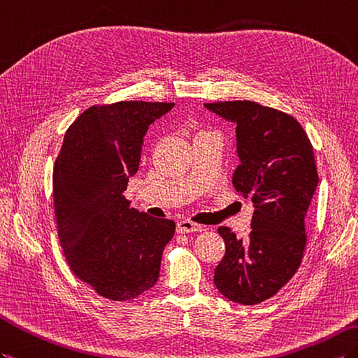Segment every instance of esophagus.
<instances>
[{
    "instance_id": "obj_1",
    "label": "esophagus",
    "mask_w": 358,
    "mask_h": 358,
    "mask_svg": "<svg viewBox=\"0 0 358 358\" xmlns=\"http://www.w3.org/2000/svg\"><path fill=\"white\" fill-rule=\"evenodd\" d=\"M203 226H199L196 222L182 220L177 222V231L178 234H190V231H201Z\"/></svg>"
}]
</instances>
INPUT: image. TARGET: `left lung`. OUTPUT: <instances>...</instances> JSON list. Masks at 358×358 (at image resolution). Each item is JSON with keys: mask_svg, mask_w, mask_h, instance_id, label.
Here are the masks:
<instances>
[{"mask_svg": "<svg viewBox=\"0 0 358 358\" xmlns=\"http://www.w3.org/2000/svg\"><path fill=\"white\" fill-rule=\"evenodd\" d=\"M204 106L236 123L241 164L231 182L255 204L247 239L218 229L226 253L213 282L231 302L256 305L285 287L303 259L305 217L319 182L314 149L301 123L284 111L252 101Z\"/></svg>", "mask_w": 358, "mask_h": 358, "instance_id": "left-lung-1", "label": "left lung"}]
</instances>
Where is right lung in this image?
Returning a JSON list of instances; mask_svg holds the SVG:
<instances>
[{
	"instance_id": "add662e5",
	"label": "right lung",
	"mask_w": 358,
	"mask_h": 358,
	"mask_svg": "<svg viewBox=\"0 0 358 358\" xmlns=\"http://www.w3.org/2000/svg\"><path fill=\"white\" fill-rule=\"evenodd\" d=\"M173 103L93 105L66 129L53 169L61 247L76 276L111 301H132L155 285L176 222L131 209L123 196L138 171L148 127Z\"/></svg>"
}]
</instances>
